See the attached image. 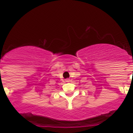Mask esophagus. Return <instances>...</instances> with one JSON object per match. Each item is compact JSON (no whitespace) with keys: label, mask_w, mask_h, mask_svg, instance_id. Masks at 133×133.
I'll use <instances>...</instances> for the list:
<instances>
[{"label":"esophagus","mask_w":133,"mask_h":133,"mask_svg":"<svg viewBox=\"0 0 133 133\" xmlns=\"http://www.w3.org/2000/svg\"><path fill=\"white\" fill-rule=\"evenodd\" d=\"M65 81H66V82H67V83H68V82H70V81H70V78H66V79H65Z\"/></svg>","instance_id":"esophagus-1"}]
</instances>
